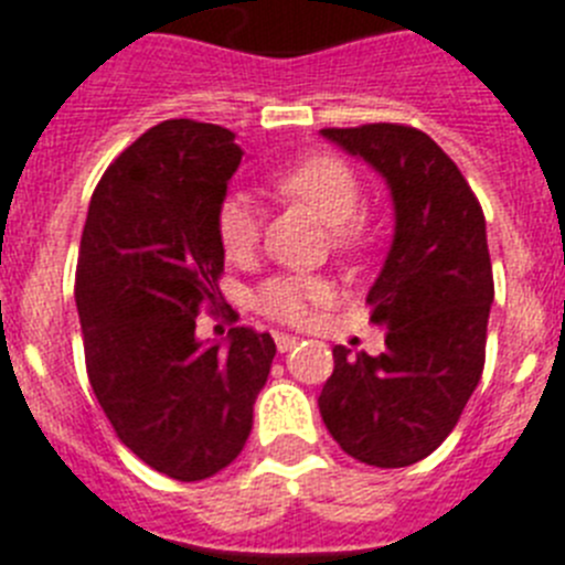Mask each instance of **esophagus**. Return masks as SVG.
Here are the masks:
<instances>
[{
	"label": "esophagus",
	"instance_id": "esophagus-1",
	"mask_svg": "<svg viewBox=\"0 0 565 565\" xmlns=\"http://www.w3.org/2000/svg\"><path fill=\"white\" fill-rule=\"evenodd\" d=\"M274 342H277V351L279 353H288V351H291V348H297L299 339L291 337V333H277V337H274Z\"/></svg>",
	"mask_w": 565,
	"mask_h": 565
}]
</instances>
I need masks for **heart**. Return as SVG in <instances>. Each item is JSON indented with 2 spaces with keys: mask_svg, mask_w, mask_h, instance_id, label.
Here are the masks:
<instances>
[{
  "mask_svg": "<svg viewBox=\"0 0 565 565\" xmlns=\"http://www.w3.org/2000/svg\"><path fill=\"white\" fill-rule=\"evenodd\" d=\"M274 186L288 201L306 206L319 221L331 226L333 246L348 252L364 239V221L359 217L362 183L342 158L337 154H311L306 161L282 169L274 178ZM217 239L232 263H243L257 252L259 243V209L252 194L228 192L217 206ZM331 286L319 277L279 274L263 282L254 297V306L279 322L299 326L311 317L313 306L328 302Z\"/></svg>",
  "mask_w": 565,
  "mask_h": 565,
  "instance_id": "1",
  "label": "heart"
}]
</instances>
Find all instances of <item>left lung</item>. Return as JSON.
<instances>
[{
  "label": "left lung",
  "mask_w": 565,
  "mask_h": 565,
  "mask_svg": "<svg viewBox=\"0 0 565 565\" xmlns=\"http://www.w3.org/2000/svg\"><path fill=\"white\" fill-rule=\"evenodd\" d=\"M322 138L382 174L393 201V243L367 291L384 353L333 348L319 413L333 441L371 467L430 456L481 382L495 299L487 221L450 154L402 124L322 129Z\"/></svg>",
  "instance_id": "1"
}]
</instances>
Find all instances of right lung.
I'll return each instance as SVG.
<instances>
[{
    "instance_id": "1",
    "label": "right lung",
    "mask_w": 565,
    "mask_h": 565,
    "mask_svg": "<svg viewBox=\"0 0 565 565\" xmlns=\"http://www.w3.org/2000/svg\"><path fill=\"white\" fill-rule=\"evenodd\" d=\"M243 161L234 132L172 118L115 158L89 201L76 271L87 376L113 430L174 481L234 461L277 344L232 328L203 342L194 317L221 306L217 206Z\"/></svg>"
}]
</instances>
